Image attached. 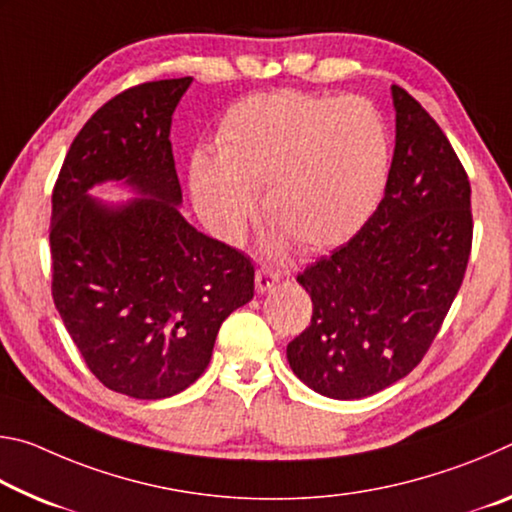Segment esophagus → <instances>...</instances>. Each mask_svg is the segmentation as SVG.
Listing matches in <instances>:
<instances>
[{
  "instance_id": "esophagus-1",
  "label": "esophagus",
  "mask_w": 512,
  "mask_h": 512,
  "mask_svg": "<svg viewBox=\"0 0 512 512\" xmlns=\"http://www.w3.org/2000/svg\"><path fill=\"white\" fill-rule=\"evenodd\" d=\"M277 282H280V275L273 273L271 268H259V271L255 273V287L259 293L271 291Z\"/></svg>"
}]
</instances>
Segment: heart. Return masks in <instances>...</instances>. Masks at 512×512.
I'll return each mask as SVG.
<instances>
[{
	"mask_svg": "<svg viewBox=\"0 0 512 512\" xmlns=\"http://www.w3.org/2000/svg\"><path fill=\"white\" fill-rule=\"evenodd\" d=\"M391 173V135L363 99L296 90L255 94L225 115L219 153L196 151L189 185L216 237L237 244L255 214L268 244L339 246L375 214Z\"/></svg>",
	"mask_w": 512,
	"mask_h": 512,
	"instance_id": "b5f03b06",
	"label": "heart"
}]
</instances>
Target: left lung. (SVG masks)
<instances>
[{"label":"left lung","instance_id":"1","mask_svg":"<svg viewBox=\"0 0 512 512\" xmlns=\"http://www.w3.org/2000/svg\"><path fill=\"white\" fill-rule=\"evenodd\" d=\"M395 151L384 198L348 244L298 275L314 302L287 345L300 381L361 400L404 379L436 339L472 250L470 180L409 92L391 88Z\"/></svg>","mask_w":512,"mask_h":512}]
</instances>
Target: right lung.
<instances>
[{
  "label": "right lung",
  "mask_w": 512,
  "mask_h": 512,
  "mask_svg": "<svg viewBox=\"0 0 512 512\" xmlns=\"http://www.w3.org/2000/svg\"><path fill=\"white\" fill-rule=\"evenodd\" d=\"M192 76L137 85L101 106L69 146L51 194V293L92 375L135 400L203 375L219 327L253 300L255 266L180 214L171 117ZM136 198L106 204L97 184Z\"/></svg>",
  "instance_id": "1"
}]
</instances>
